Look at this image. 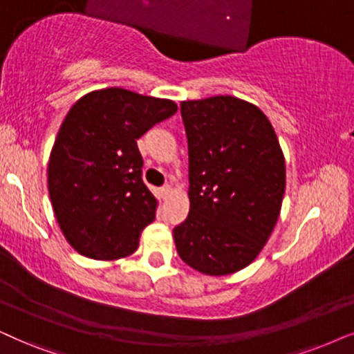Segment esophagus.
Masks as SVG:
<instances>
[{
	"instance_id": "34e87169",
	"label": "esophagus",
	"mask_w": 354,
	"mask_h": 354,
	"mask_svg": "<svg viewBox=\"0 0 354 354\" xmlns=\"http://www.w3.org/2000/svg\"><path fill=\"white\" fill-rule=\"evenodd\" d=\"M171 194H172V188L169 187V185L160 188V195H162V198H167V196L171 195Z\"/></svg>"
}]
</instances>
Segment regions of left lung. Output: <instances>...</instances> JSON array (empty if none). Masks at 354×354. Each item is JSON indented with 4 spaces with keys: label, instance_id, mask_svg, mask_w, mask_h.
Instances as JSON below:
<instances>
[{
    "label": "left lung",
    "instance_id": "8db88e82",
    "mask_svg": "<svg viewBox=\"0 0 354 354\" xmlns=\"http://www.w3.org/2000/svg\"><path fill=\"white\" fill-rule=\"evenodd\" d=\"M190 214L174 229L177 254L209 277L249 267L281 213L286 164L272 123L232 95L183 100Z\"/></svg>",
    "mask_w": 354,
    "mask_h": 354
}]
</instances>
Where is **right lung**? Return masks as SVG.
Segmentation results:
<instances>
[{"mask_svg":"<svg viewBox=\"0 0 354 354\" xmlns=\"http://www.w3.org/2000/svg\"><path fill=\"white\" fill-rule=\"evenodd\" d=\"M177 112L169 99L105 87L70 109L50 153L47 183L55 218L77 254L118 260L140 245L158 198L141 180L136 140Z\"/></svg>","mask_w":354,"mask_h":354,"instance_id":"right-lung-1","label":"right lung"}]
</instances>
